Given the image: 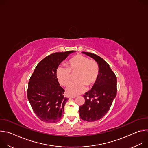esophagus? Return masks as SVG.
<instances>
[{"mask_svg":"<svg viewBox=\"0 0 148 148\" xmlns=\"http://www.w3.org/2000/svg\"><path fill=\"white\" fill-rule=\"evenodd\" d=\"M75 97H76V96H70V97H69L70 98H75Z\"/></svg>","mask_w":148,"mask_h":148,"instance_id":"1","label":"esophagus"}]
</instances>
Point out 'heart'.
Masks as SVG:
<instances>
[{
    "mask_svg": "<svg viewBox=\"0 0 148 148\" xmlns=\"http://www.w3.org/2000/svg\"><path fill=\"white\" fill-rule=\"evenodd\" d=\"M75 80L66 88L70 95H77L83 92L86 86L90 87L96 82L99 74V68L97 62L90 60L82 55H77L66 62V67L60 66L56 71L58 82L62 86H67L71 79V74L75 73Z\"/></svg>",
    "mask_w": 148,
    "mask_h": 148,
    "instance_id": "b5f03b06",
    "label": "heart"
}]
</instances>
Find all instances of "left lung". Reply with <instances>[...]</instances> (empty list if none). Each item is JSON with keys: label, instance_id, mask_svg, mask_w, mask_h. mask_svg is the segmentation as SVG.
Returning a JSON list of instances; mask_svg holds the SVG:
<instances>
[{"label": "left lung", "instance_id": "obj_1", "mask_svg": "<svg viewBox=\"0 0 148 148\" xmlns=\"http://www.w3.org/2000/svg\"><path fill=\"white\" fill-rule=\"evenodd\" d=\"M98 63L99 74L91 90L84 97L85 103L79 107L80 118L88 122L96 121L106 114L116 95V77L108 63L99 56L88 52H82Z\"/></svg>", "mask_w": 148, "mask_h": 148}]
</instances>
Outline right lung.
Returning a JSON list of instances; mask_svg holds the SVG:
<instances>
[{
	"mask_svg": "<svg viewBox=\"0 0 148 148\" xmlns=\"http://www.w3.org/2000/svg\"><path fill=\"white\" fill-rule=\"evenodd\" d=\"M74 51L51 54L42 60L32 75L27 98L36 116L42 121L56 123L62 117L68 101L58 81L56 71L60 63Z\"/></svg>",
	"mask_w": 148,
	"mask_h": 148,
	"instance_id": "add662e5",
	"label": "right lung"
}]
</instances>
